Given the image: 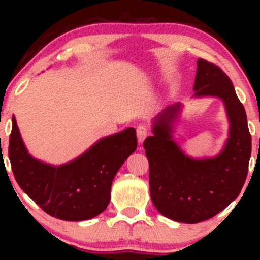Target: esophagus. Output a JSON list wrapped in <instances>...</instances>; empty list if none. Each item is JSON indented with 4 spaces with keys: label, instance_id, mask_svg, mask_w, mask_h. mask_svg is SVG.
<instances>
[{
    "label": "esophagus",
    "instance_id": "esophagus-1",
    "mask_svg": "<svg viewBox=\"0 0 260 260\" xmlns=\"http://www.w3.org/2000/svg\"><path fill=\"white\" fill-rule=\"evenodd\" d=\"M149 134V129L145 126H139L137 128V138H138L139 144H142L144 142V139L147 138Z\"/></svg>",
    "mask_w": 260,
    "mask_h": 260
}]
</instances>
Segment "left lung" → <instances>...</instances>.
Masks as SVG:
<instances>
[{"instance_id":"obj_1","label":"left lung","mask_w":260,"mask_h":260,"mask_svg":"<svg viewBox=\"0 0 260 260\" xmlns=\"http://www.w3.org/2000/svg\"><path fill=\"white\" fill-rule=\"evenodd\" d=\"M193 98L222 100L230 129L216 156L194 159L175 142V122L181 104L166 107L153 121V136L144 140L149 161V184L155 208L177 222L198 223L211 219L237 198L242 189L252 150L244 107L228 74L217 66L197 61Z\"/></svg>"}]
</instances>
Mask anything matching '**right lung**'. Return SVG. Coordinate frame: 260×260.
<instances>
[{
    "instance_id": "1",
    "label": "right lung",
    "mask_w": 260,
    "mask_h": 260,
    "mask_svg": "<svg viewBox=\"0 0 260 260\" xmlns=\"http://www.w3.org/2000/svg\"><path fill=\"white\" fill-rule=\"evenodd\" d=\"M136 149V129L127 128L99 139L70 162L50 165L28 153L12 117L8 156L17 183L45 213L59 220L83 221L103 213L113 177Z\"/></svg>"
}]
</instances>
